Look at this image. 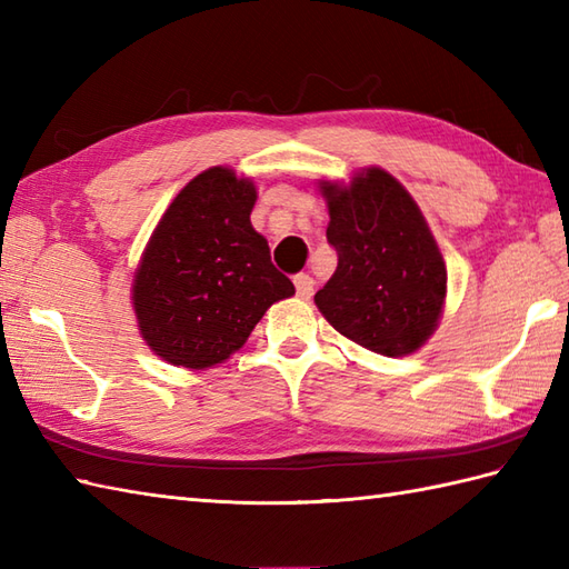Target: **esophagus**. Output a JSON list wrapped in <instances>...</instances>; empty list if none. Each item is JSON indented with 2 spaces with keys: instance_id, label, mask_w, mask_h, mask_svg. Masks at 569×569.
<instances>
[{
  "instance_id": "esophagus-1",
  "label": "esophagus",
  "mask_w": 569,
  "mask_h": 569,
  "mask_svg": "<svg viewBox=\"0 0 569 569\" xmlns=\"http://www.w3.org/2000/svg\"><path fill=\"white\" fill-rule=\"evenodd\" d=\"M293 283H296V293L300 300H308L312 296V288H316V281H312L308 273H298L293 278Z\"/></svg>"
}]
</instances>
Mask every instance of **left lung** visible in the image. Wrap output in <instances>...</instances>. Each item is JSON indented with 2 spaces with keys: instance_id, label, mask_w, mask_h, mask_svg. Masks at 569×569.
<instances>
[{
  "instance_id": "obj_1",
  "label": "left lung",
  "mask_w": 569,
  "mask_h": 569,
  "mask_svg": "<svg viewBox=\"0 0 569 569\" xmlns=\"http://www.w3.org/2000/svg\"><path fill=\"white\" fill-rule=\"evenodd\" d=\"M337 269L316 306L347 340L381 357H408L438 330L447 269L418 202L379 166L349 183L320 180Z\"/></svg>"
}]
</instances>
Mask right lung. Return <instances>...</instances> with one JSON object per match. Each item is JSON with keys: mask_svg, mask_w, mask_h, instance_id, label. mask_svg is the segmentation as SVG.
Wrapping results in <instances>:
<instances>
[{"mask_svg": "<svg viewBox=\"0 0 569 569\" xmlns=\"http://www.w3.org/2000/svg\"><path fill=\"white\" fill-rule=\"evenodd\" d=\"M257 186L212 166L178 192L131 281L137 328L156 357L192 371L239 352L263 312L296 293L251 227Z\"/></svg>", "mask_w": 569, "mask_h": 569, "instance_id": "right-lung-1", "label": "right lung"}]
</instances>
